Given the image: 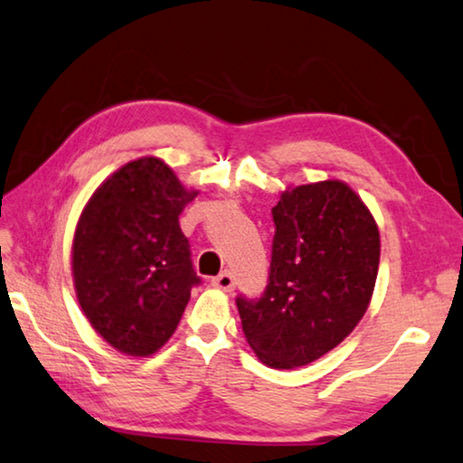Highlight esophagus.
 <instances>
[{
  "label": "esophagus",
  "instance_id": "obj_1",
  "mask_svg": "<svg viewBox=\"0 0 463 463\" xmlns=\"http://www.w3.org/2000/svg\"><path fill=\"white\" fill-rule=\"evenodd\" d=\"M212 284H214L216 288L224 290V292H232L234 290V276H232V271L224 269L222 274H218L214 280H212Z\"/></svg>",
  "mask_w": 463,
  "mask_h": 463
}]
</instances>
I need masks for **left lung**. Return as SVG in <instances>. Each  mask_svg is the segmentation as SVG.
Wrapping results in <instances>:
<instances>
[{
  "mask_svg": "<svg viewBox=\"0 0 463 463\" xmlns=\"http://www.w3.org/2000/svg\"><path fill=\"white\" fill-rule=\"evenodd\" d=\"M271 214L266 292L239 297L237 307L255 356L269 369H295L327 354L363 319L381 239L371 210L340 179L286 187Z\"/></svg>",
  "mask_w": 463,
  "mask_h": 463,
  "instance_id": "8db88e82",
  "label": "left lung"
}]
</instances>
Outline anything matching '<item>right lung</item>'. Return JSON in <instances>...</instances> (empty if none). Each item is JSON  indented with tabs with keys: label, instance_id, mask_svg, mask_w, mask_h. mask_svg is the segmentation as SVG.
<instances>
[{
	"label": "right lung",
	"instance_id": "1",
	"mask_svg": "<svg viewBox=\"0 0 463 463\" xmlns=\"http://www.w3.org/2000/svg\"><path fill=\"white\" fill-rule=\"evenodd\" d=\"M200 194L163 158L142 156L100 183L78 218L71 276L94 332L129 356L168 342L200 284L179 214Z\"/></svg>",
	"mask_w": 463,
	"mask_h": 463
}]
</instances>
